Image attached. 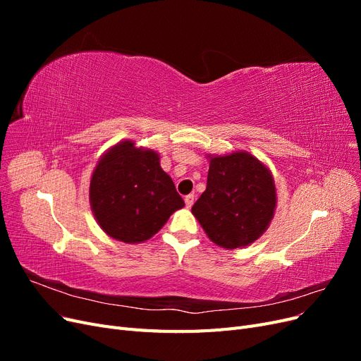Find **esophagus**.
I'll return each mask as SVG.
<instances>
[{
    "mask_svg": "<svg viewBox=\"0 0 361 361\" xmlns=\"http://www.w3.org/2000/svg\"><path fill=\"white\" fill-rule=\"evenodd\" d=\"M194 203V194H188L187 197H185V204H187V207H191Z\"/></svg>",
    "mask_w": 361,
    "mask_h": 361,
    "instance_id": "obj_1",
    "label": "esophagus"
}]
</instances>
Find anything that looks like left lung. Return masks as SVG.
<instances>
[{
  "label": "left lung",
  "mask_w": 361,
  "mask_h": 361,
  "mask_svg": "<svg viewBox=\"0 0 361 361\" xmlns=\"http://www.w3.org/2000/svg\"><path fill=\"white\" fill-rule=\"evenodd\" d=\"M206 190L192 206L204 233L214 244L235 250L253 244L274 216V178L264 162L248 152L207 155Z\"/></svg>",
  "instance_id": "1"
}]
</instances>
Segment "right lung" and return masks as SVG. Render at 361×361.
<instances>
[{
  "label": "right lung",
  "instance_id": "1",
  "mask_svg": "<svg viewBox=\"0 0 361 361\" xmlns=\"http://www.w3.org/2000/svg\"><path fill=\"white\" fill-rule=\"evenodd\" d=\"M90 206L97 224L117 241L145 243L185 206L159 154L123 140L97 161L90 179Z\"/></svg>",
  "mask_w": 361,
  "mask_h": 361
}]
</instances>
